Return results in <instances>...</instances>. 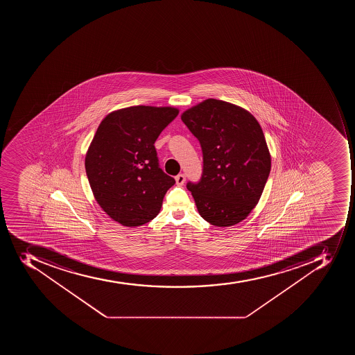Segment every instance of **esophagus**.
<instances>
[{"label":"esophagus","mask_w":355,"mask_h":355,"mask_svg":"<svg viewBox=\"0 0 355 355\" xmlns=\"http://www.w3.org/2000/svg\"><path fill=\"white\" fill-rule=\"evenodd\" d=\"M175 182H176V185H179V187H181V185L184 184V182H185L184 174H179V175H176L175 176Z\"/></svg>","instance_id":"obj_1"}]
</instances>
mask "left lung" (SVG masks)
<instances>
[{"label": "left lung", "mask_w": 355, "mask_h": 355, "mask_svg": "<svg viewBox=\"0 0 355 355\" xmlns=\"http://www.w3.org/2000/svg\"><path fill=\"white\" fill-rule=\"evenodd\" d=\"M181 119L200 141L203 173L189 182L198 213L212 225H235L259 203L271 171L262 128L253 115L225 101L207 98Z\"/></svg>", "instance_id": "1"}]
</instances>
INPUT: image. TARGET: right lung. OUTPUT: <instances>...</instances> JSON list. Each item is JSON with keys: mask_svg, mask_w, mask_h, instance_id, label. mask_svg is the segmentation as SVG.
<instances>
[{"mask_svg": "<svg viewBox=\"0 0 355 355\" xmlns=\"http://www.w3.org/2000/svg\"><path fill=\"white\" fill-rule=\"evenodd\" d=\"M179 114L172 106H130L104 117L85 155L93 196L128 227L153 220L175 180L159 168L154 143Z\"/></svg>", "mask_w": 355, "mask_h": 355, "instance_id": "right-lung-1", "label": "right lung"}]
</instances>
